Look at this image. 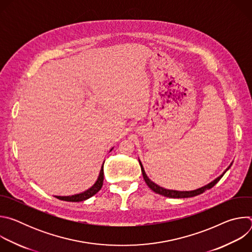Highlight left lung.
Instances as JSON below:
<instances>
[{
    "label": "left lung",
    "instance_id": "obj_1",
    "mask_svg": "<svg viewBox=\"0 0 252 252\" xmlns=\"http://www.w3.org/2000/svg\"><path fill=\"white\" fill-rule=\"evenodd\" d=\"M139 164H140V168H141V172H142L143 179H145V182H146V184L148 185V187H149L153 191H155L156 193H158V194H160V195H163V196H166V197H170V198H187V197H192V196H196V195H198V194H201V193H203L205 190L210 189L211 188H213L215 185H217V184L220 182V178L223 176V174L225 173V171H224V172H223L221 175H220L218 178H215L213 182H211L210 184H208V185H206V186H204V187H202V188H200V189H194V190H190V191H178V190H172V189H163V188H161V187L156 185L154 182L151 181V179L148 177V175L146 174V171H145V169H143V166H142L140 160H139ZM230 165H231V164H230ZM230 165H229V167H230ZM229 167H228V168H229ZM228 168H227V169H228ZM227 169H226V170H227Z\"/></svg>",
    "mask_w": 252,
    "mask_h": 252
}]
</instances>
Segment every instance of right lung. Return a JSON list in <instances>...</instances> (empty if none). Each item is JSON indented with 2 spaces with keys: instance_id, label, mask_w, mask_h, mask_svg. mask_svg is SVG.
Listing matches in <instances>:
<instances>
[{
  "instance_id": "add662e5",
  "label": "right lung",
  "mask_w": 252,
  "mask_h": 252,
  "mask_svg": "<svg viewBox=\"0 0 252 252\" xmlns=\"http://www.w3.org/2000/svg\"><path fill=\"white\" fill-rule=\"evenodd\" d=\"M102 184H103V164L100 168L99 175L97 177V181L95 182V184L91 189H89L88 190H86L82 193H79V194L70 195V196H56V197L61 199V200H64V201H73V202L84 201V200L92 197L93 195H94L96 192H98L100 190L101 187H102Z\"/></svg>"
}]
</instances>
